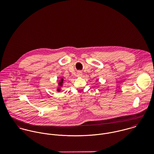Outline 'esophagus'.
Wrapping results in <instances>:
<instances>
[{
	"label": "esophagus",
	"mask_w": 154,
	"mask_h": 154,
	"mask_svg": "<svg viewBox=\"0 0 154 154\" xmlns=\"http://www.w3.org/2000/svg\"><path fill=\"white\" fill-rule=\"evenodd\" d=\"M82 75V73L79 72L78 73H77V76H81Z\"/></svg>",
	"instance_id": "esophagus-1"
}]
</instances>
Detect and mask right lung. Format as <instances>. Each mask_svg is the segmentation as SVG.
<instances>
[{
    "label": "right lung",
    "mask_w": 154,
    "mask_h": 154,
    "mask_svg": "<svg viewBox=\"0 0 154 154\" xmlns=\"http://www.w3.org/2000/svg\"><path fill=\"white\" fill-rule=\"evenodd\" d=\"M63 82V78H62V79H61V80L60 81V82H59V86H62ZM57 91H60V88H58V89H57Z\"/></svg>",
    "instance_id": "add662e5"
}]
</instances>
